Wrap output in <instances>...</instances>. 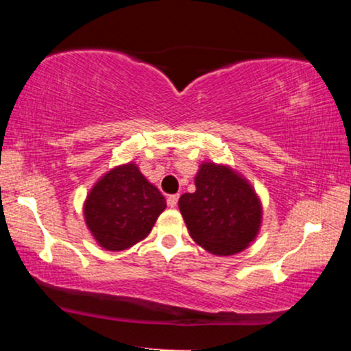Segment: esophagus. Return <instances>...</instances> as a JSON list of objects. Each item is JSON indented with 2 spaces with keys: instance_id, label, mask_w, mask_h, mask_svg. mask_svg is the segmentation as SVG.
I'll list each match as a JSON object with an SVG mask.
<instances>
[{
  "instance_id": "obj_1",
  "label": "esophagus",
  "mask_w": 351,
  "mask_h": 351,
  "mask_svg": "<svg viewBox=\"0 0 351 351\" xmlns=\"http://www.w3.org/2000/svg\"><path fill=\"white\" fill-rule=\"evenodd\" d=\"M178 199H180L178 195H170V196H168V198H167V204H168V206H170V208H175L176 204H178Z\"/></svg>"
}]
</instances>
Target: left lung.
Here are the masks:
<instances>
[{
  "label": "left lung",
  "instance_id": "1",
  "mask_svg": "<svg viewBox=\"0 0 351 351\" xmlns=\"http://www.w3.org/2000/svg\"><path fill=\"white\" fill-rule=\"evenodd\" d=\"M196 191L178 201L193 239L216 256L241 252L257 236L263 217L251 184L231 168L203 163L195 178Z\"/></svg>",
  "mask_w": 351,
  "mask_h": 351
}]
</instances>
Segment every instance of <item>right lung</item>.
I'll return each instance as SVG.
<instances>
[{
  "mask_svg": "<svg viewBox=\"0 0 351 351\" xmlns=\"http://www.w3.org/2000/svg\"><path fill=\"white\" fill-rule=\"evenodd\" d=\"M167 208L162 193L134 163L110 170L87 196L84 215L95 241L107 251H123L148 236Z\"/></svg>",
  "mask_w": 351,
  "mask_h": 351,
  "instance_id": "add662e5",
  "label": "right lung"
}]
</instances>
